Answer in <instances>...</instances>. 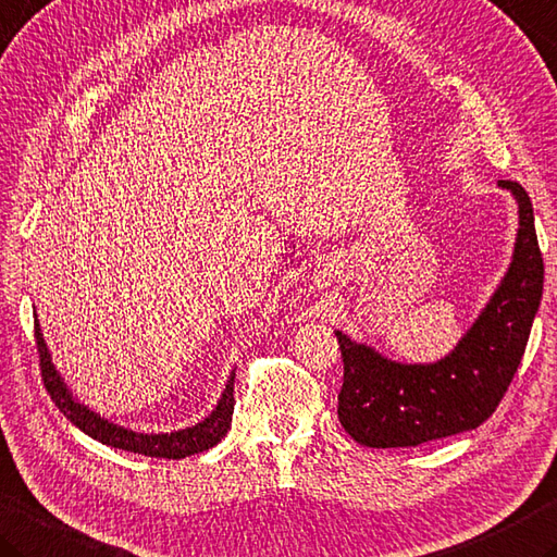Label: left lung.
Listing matches in <instances>:
<instances>
[{
  "mask_svg": "<svg viewBox=\"0 0 557 557\" xmlns=\"http://www.w3.org/2000/svg\"><path fill=\"white\" fill-rule=\"evenodd\" d=\"M519 202L515 258L473 329L434 364H398L337 331L343 388L337 420L372 449L418 446L473 430L493 416L524 357L543 294V256L529 193L499 181Z\"/></svg>",
  "mask_w": 557,
  "mask_h": 557,
  "instance_id": "left-lung-1",
  "label": "left lung"
}]
</instances>
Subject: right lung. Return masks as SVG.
I'll list each match as a JSON object with an SVG mask.
<instances>
[{
    "mask_svg": "<svg viewBox=\"0 0 557 557\" xmlns=\"http://www.w3.org/2000/svg\"><path fill=\"white\" fill-rule=\"evenodd\" d=\"M33 335H36V347L40 357V374H42V386L50 394L54 406L67 418L72 424H76L84 434L98 440L101 444L115 446V449L123 451H135L145 456H154V459H185V456L200 454L212 449V446L220 442L226 430L232 428V416H234V374L228 379L224 394L212 410V416H207L202 422L195 424V428L171 432V434H137L133 430H123L117 424H111L101 416H96L82 403H76L70 396V388L62 384L60 374L54 372L50 362V352L42 341L38 321L33 323Z\"/></svg>",
    "mask_w": 557,
    "mask_h": 557,
    "instance_id": "right-lung-1",
    "label": "right lung"
}]
</instances>
